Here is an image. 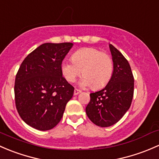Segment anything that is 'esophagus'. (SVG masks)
Returning a JSON list of instances; mask_svg holds the SVG:
<instances>
[{
	"instance_id": "34e87169",
	"label": "esophagus",
	"mask_w": 159,
	"mask_h": 159,
	"mask_svg": "<svg viewBox=\"0 0 159 159\" xmlns=\"http://www.w3.org/2000/svg\"><path fill=\"white\" fill-rule=\"evenodd\" d=\"M80 93H81V91H80V89H74V96H76V95H78Z\"/></svg>"
}]
</instances>
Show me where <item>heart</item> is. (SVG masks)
I'll use <instances>...</instances> for the list:
<instances>
[{
	"label": "heart",
	"instance_id": "b5f03b06",
	"mask_svg": "<svg viewBox=\"0 0 159 159\" xmlns=\"http://www.w3.org/2000/svg\"><path fill=\"white\" fill-rule=\"evenodd\" d=\"M61 71L65 79L74 83L83 73L80 82L82 87L91 86L99 89L108 83L112 77L113 63L107 53L94 47H84L76 50L72 56V61L63 60Z\"/></svg>",
	"mask_w": 159,
	"mask_h": 159
}]
</instances>
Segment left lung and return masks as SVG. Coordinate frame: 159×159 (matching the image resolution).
I'll return each instance as SVG.
<instances>
[{
	"label": "left lung",
	"instance_id": "1",
	"mask_svg": "<svg viewBox=\"0 0 159 159\" xmlns=\"http://www.w3.org/2000/svg\"><path fill=\"white\" fill-rule=\"evenodd\" d=\"M113 71L107 85L101 90L90 93L86 108L89 119L95 125L109 127L119 122L129 110L134 93V77L128 60L109 44Z\"/></svg>",
	"mask_w": 159,
	"mask_h": 159
}]
</instances>
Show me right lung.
<instances>
[{
	"instance_id": "right-lung-1",
	"label": "right lung",
	"mask_w": 159,
	"mask_h": 159,
	"mask_svg": "<svg viewBox=\"0 0 159 159\" xmlns=\"http://www.w3.org/2000/svg\"><path fill=\"white\" fill-rule=\"evenodd\" d=\"M72 43H46L26 57L16 75V108L24 122L40 131L53 129L63 117L74 88L63 77L61 63Z\"/></svg>"
}]
</instances>
